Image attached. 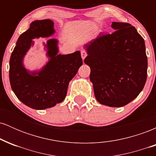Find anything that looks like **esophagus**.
Returning a JSON list of instances; mask_svg holds the SVG:
<instances>
[{
    "instance_id": "34e87169",
    "label": "esophagus",
    "mask_w": 156,
    "mask_h": 156,
    "mask_svg": "<svg viewBox=\"0 0 156 156\" xmlns=\"http://www.w3.org/2000/svg\"><path fill=\"white\" fill-rule=\"evenodd\" d=\"M80 54H81V58H82V59L83 60L84 58H85L86 57H87V51H84V50H83V51H81V52H80Z\"/></svg>"
}]
</instances>
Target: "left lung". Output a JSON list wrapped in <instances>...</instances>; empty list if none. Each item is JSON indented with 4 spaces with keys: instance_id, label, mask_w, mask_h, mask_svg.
<instances>
[{
    "instance_id": "obj_1",
    "label": "left lung",
    "mask_w": 156,
    "mask_h": 156,
    "mask_svg": "<svg viewBox=\"0 0 156 156\" xmlns=\"http://www.w3.org/2000/svg\"><path fill=\"white\" fill-rule=\"evenodd\" d=\"M112 34H100L84 45L94 96L102 105L122 107L133 101L147 80L144 39L129 23L113 22Z\"/></svg>"
}]
</instances>
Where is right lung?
Instances as JSON below:
<instances>
[{
    "label": "right lung",
    "instance_id": "add662e5",
    "mask_svg": "<svg viewBox=\"0 0 156 156\" xmlns=\"http://www.w3.org/2000/svg\"><path fill=\"white\" fill-rule=\"evenodd\" d=\"M51 20L33 21L29 28L19 37L9 61L11 87L17 98L36 110L51 108L67 95L69 81L83 64L80 52L58 54V40L48 39L44 44L49 61L40 70L30 72L23 65V58L34 45L33 39L49 37L55 33Z\"/></svg>",
    "mask_w": 156,
    "mask_h": 156
}]
</instances>
